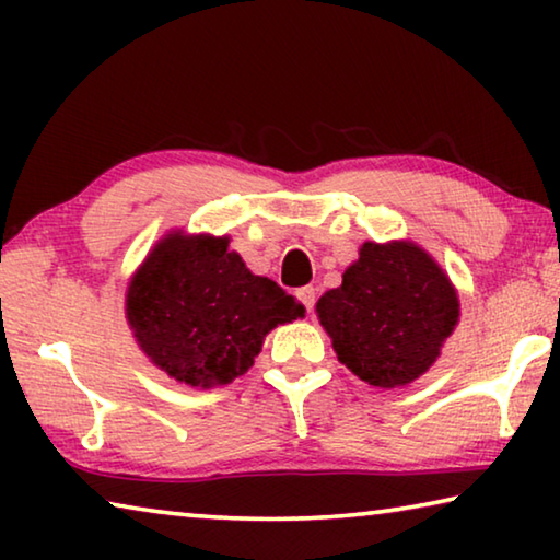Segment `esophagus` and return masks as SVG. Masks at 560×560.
Here are the masks:
<instances>
[{
  "label": "esophagus",
  "mask_w": 560,
  "mask_h": 560,
  "mask_svg": "<svg viewBox=\"0 0 560 560\" xmlns=\"http://www.w3.org/2000/svg\"><path fill=\"white\" fill-rule=\"evenodd\" d=\"M296 296H299V301L303 303V308H306V311L314 308V303H316V289H314V287H303V289H299Z\"/></svg>",
  "instance_id": "esophagus-1"
}]
</instances>
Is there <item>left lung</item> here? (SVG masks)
<instances>
[{
	"label": "left lung",
	"mask_w": 560,
	"mask_h": 560,
	"mask_svg": "<svg viewBox=\"0 0 560 560\" xmlns=\"http://www.w3.org/2000/svg\"><path fill=\"white\" fill-rule=\"evenodd\" d=\"M340 363L375 387H400L430 371L459 320L452 281L412 242L360 246L338 289L316 303Z\"/></svg>",
	"instance_id": "obj_1"
}]
</instances>
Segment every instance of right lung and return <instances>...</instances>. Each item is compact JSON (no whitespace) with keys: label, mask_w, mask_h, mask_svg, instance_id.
<instances>
[{"label":"right lung","mask_w":560,"mask_h":560,"mask_svg":"<svg viewBox=\"0 0 560 560\" xmlns=\"http://www.w3.org/2000/svg\"><path fill=\"white\" fill-rule=\"evenodd\" d=\"M299 316L301 303L246 269L230 236L167 234L126 293L140 350L177 383L202 390L244 375L269 330Z\"/></svg>","instance_id":"add662e5"}]
</instances>
